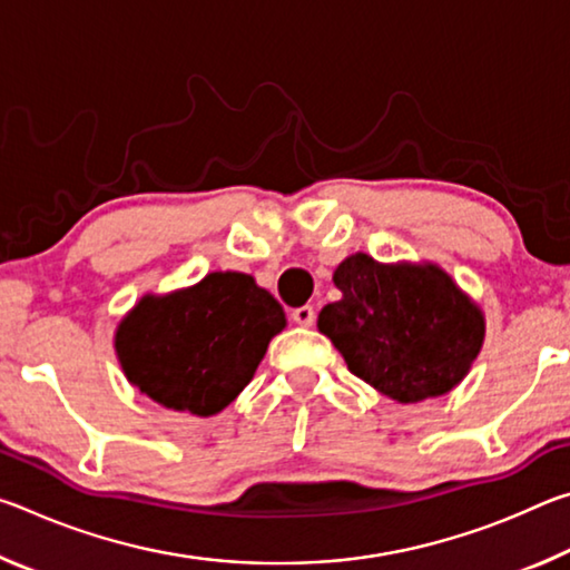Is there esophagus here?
Instances as JSON below:
<instances>
[{
  "label": "esophagus",
  "mask_w": 570,
  "mask_h": 570,
  "mask_svg": "<svg viewBox=\"0 0 570 570\" xmlns=\"http://www.w3.org/2000/svg\"><path fill=\"white\" fill-rule=\"evenodd\" d=\"M292 320L298 324V326H312L316 322V312L312 304H304V306H296L292 312Z\"/></svg>",
  "instance_id": "1"
}]
</instances>
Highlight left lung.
<instances>
[{
	"label": "left lung",
	"instance_id": "left-lung-1",
	"mask_svg": "<svg viewBox=\"0 0 570 570\" xmlns=\"http://www.w3.org/2000/svg\"><path fill=\"white\" fill-rule=\"evenodd\" d=\"M342 298L320 314L356 377L397 402L450 392L482 344V314L438 266H384L356 254L340 264Z\"/></svg>",
	"mask_w": 570,
	"mask_h": 570
}]
</instances>
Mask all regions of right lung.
I'll return each mask as SVG.
<instances>
[{"label": "right lung", "mask_w": 570, "mask_h": 570, "mask_svg": "<svg viewBox=\"0 0 570 570\" xmlns=\"http://www.w3.org/2000/svg\"><path fill=\"white\" fill-rule=\"evenodd\" d=\"M284 308L246 274H208L168 296H146L125 316L115 350L125 377L168 410L208 417L254 380Z\"/></svg>", "instance_id": "obj_1"}]
</instances>
